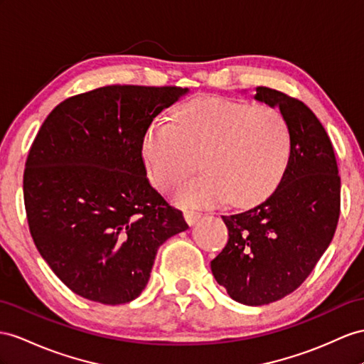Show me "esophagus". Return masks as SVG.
I'll use <instances>...</instances> for the list:
<instances>
[{
    "mask_svg": "<svg viewBox=\"0 0 364 364\" xmlns=\"http://www.w3.org/2000/svg\"><path fill=\"white\" fill-rule=\"evenodd\" d=\"M200 218H201V212L193 210V209H186L184 210V220L188 221L191 226H193L195 223H197Z\"/></svg>",
    "mask_w": 364,
    "mask_h": 364,
    "instance_id": "obj_1",
    "label": "esophagus"
}]
</instances>
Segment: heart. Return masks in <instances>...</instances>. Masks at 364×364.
Segmentation results:
<instances>
[{"label": "heart", "mask_w": 364, "mask_h": 364, "mask_svg": "<svg viewBox=\"0 0 364 364\" xmlns=\"http://www.w3.org/2000/svg\"><path fill=\"white\" fill-rule=\"evenodd\" d=\"M289 151L291 132L277 107L213 97L183 105L175 121L155 119L143 141L149 176L163 191L192 175L201 158L206 173L175 192L191 206L259 201L282 178Z\"/></svg>", "instance_id": "b5f03b06"}]
</instances>
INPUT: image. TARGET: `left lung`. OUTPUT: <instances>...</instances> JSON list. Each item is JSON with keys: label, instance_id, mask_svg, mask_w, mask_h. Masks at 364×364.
I'll return each mask as SVG.
<instances>
[{"label": "left lung", "instance_id": "obj_1", "mask_svg": "<svg viewBox=\"0 0 364 364\" xmlns=\"http://www.w3.org/2000/svg\"><path fill=\"white\" fill-rule=\"evenodd\" d=\"M255 90L286 118L291 152L271 197L221 217L229 240L210 262L217 283L247 306L282 300L309 277L337 229L341 189L331 138L314 112L279 90Z\"/></svg>", "mask_w": 364, "mask_h": 364}]
</instances>
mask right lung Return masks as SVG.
Here are the masks:
<instances>
[{"instance_id": "right-lung-1", "label": "right lung", "mask_w": 364, "mask_h": 364, "mask_svg": "<svg viewBox=\"0 0 364 364\" xmlns=\"http://www.w3.org/2000/svg\"><path fill=\"white\" fill-rule=\"evenodd\" d=\"M188 92L114 85L70 97L36 134L24 169L33 243L72 292L124 304L143 292L156 250L189 226L146 176L143 141Z\"/></svg>"}]
</instances>
